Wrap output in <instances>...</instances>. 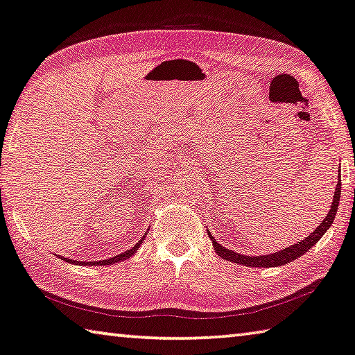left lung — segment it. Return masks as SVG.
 Returning <instances> with one entry per match:
<instances>
[{"label": "left lung", "mask_w": 355, "mask_h": 355, "mask_svg": "<svg viewBox=\"0 0 355 355\" xmlns=\"http://www.w3.org/2000/svg\"><path fill=\"white\" fill-rule=\"evenodd\" d=\"M340 195H341V174H338V184H336V189H335V193H334L332 206H330L329 214L322 220V223L319 225L318 228L313 231L309 237H305L304 241L294 243V245L288 247V248H283V250H280V252H275V253H270V254H263V257H245V254L236 253V252H232V250H228V248H225L223 245H220V243L216 239H214L211 234H209V237L212 239L214 250H216V252L218 253V257L226 259V261H230V263H237V264H243V266H248V267H277V266L288 264L289 261L297 259L299 257H302V254L309 252V250L313 245H315V243L325 234V231H327L330 226H332L334 218L336 216V211H338Z\"/></svg>", "instance_id": "left-lung-1"}]
</instances>
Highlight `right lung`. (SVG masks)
<instances>
[{"mask_svg":"<svg viewBox=\"0 0 355 355\" xmlns=\"http://www.w3.org/2000/svg\"><path fill=\"white\" fill-rule=\"evenodd\" d=\"M148 234V232H146ZM144 239V237H143ZM141 239V241H143ZM141 241H139L138 243H135V245H133L130 250H127V252H124V253H119V254H116V257H112L110 259H103V261H91V263H81V261H72V259H67V258H62V259H66V261H71V263H75V264H86V266H108V264H114V263H119V261H124V259H127V258H130L132 254H135V252L138 250V247L141 245Z\"/></svg>","mask_w":355,"mask_h":355,"instance_id":"right-lung-1","label":"right lung"}]
</instances>
